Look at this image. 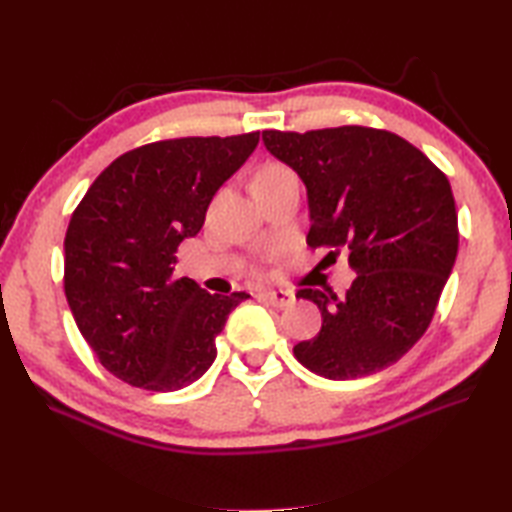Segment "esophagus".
I'll return each instance as SVG.
<instances>
[{
    "instance_id": "esophagus-1",
    "label": "esophagus",
    "mask_w": 512,
    "mask_h": 512,
    "mask_svg": "<svg viewBox=\"0 0 512 512\" xmlns=\"http://www.w3.org/2000/svg\"><path fill=\"white\" fill-rule=\"evenodd\" d=\"M259 297L266 300L268 304L277 306V309H284V306L295 302V295L291 291H262L259 293Z\"/></svg>"
}]
</instances>
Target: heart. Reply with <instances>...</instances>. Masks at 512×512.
I'll use <instances>...</instances> for the list:
<instances>
[{
	"instance_id": "1",
	"label": "heart",
	"mask_w": 512,
	"mask_h": 512,
	"mask_svg": "<svg viewBox=\"0 0 512 512\" xmlns=\"http://www.w3.org/2000/svg\"><path fill=\"white\" fill-rule=\"evenodd\" d=\"M288 170L284 165H268V167H264L262 172H259L255 179H271V176H280V174H286Z\"/></svg>"
}]
</instances>
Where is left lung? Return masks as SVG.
<instances>
[{"mask_svg": "<svg viewBox=\"0 0 512 512\" xmlns=\"http://www.w3.org/2000/svg\"><path fill=\"white\" fill-rule=\"evenodd\" d=\"M262 141L306 185V244L336 253L347 248L356 273L345 297L311 286L297 291L318 304L322 329L297 342L295 358L331 380L394 365L430 327L457 259L459 226L448 176L385 129H266Z\"/></svg>", "mask_w": 512, "mask_h": 512, "instance_id": "obj_1", "label": "left lung"}]
</instances>
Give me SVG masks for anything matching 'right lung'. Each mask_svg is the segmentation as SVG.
<instances>
[{
  "label": "right lung",
  "instance_id": "obj_1",
  "mask_svg": "<svg viewBox=\"0 0 512 512\" xmlns=\"http://www.w3.org/2000/svg\"><path fill=\"white\" fill-rule=\"evenodd\" d=\"M259 132L159 141L111 163L73 210L64 293L100 365L132 387L176 392L217 358L215 338L246 295H210L176 277V250L206 221L215 192Z\"/></svg>",
  "mask_w": 512,
  "mask_h": 512
}]
</instances>
